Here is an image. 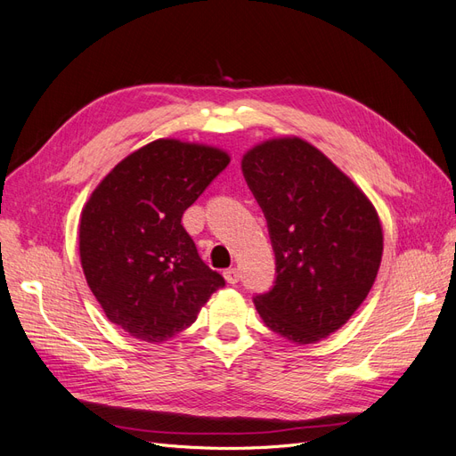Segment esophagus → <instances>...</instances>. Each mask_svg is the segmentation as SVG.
<instances>
[{
  "instance_id": "1",
  "label": "esophagus",
  "mask_w": 456,
  "mask_h": 456,
  "mask_svg": "<svg viewBox=\"0 0 456 456\" xmlns=\"http://www.w3.org/2000/svg\"><path fill=\"white\" fill-rule=\"evenodd\" d=\"M240 270L238 268H228L226 272H224V280L230 283V285H236L238 281H240Z\"/></svg>"
}]
</instances>
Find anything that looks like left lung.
Masks as SVG:
<instances>
[{"mask_svg":"<svg viewBox=\"0 0 456 456\" xmlns=\"http://www.w3.org/2000/svg\"><path fill=\"white\" fill-rule=\"evenodd\" d=\"M241 169L268 220L275 285L255 297L262 322L295 344H315L367 298L382 260L375 205L322 150L300 136L247 150Z\"/></svg>","mask_w":456,"mask_h":456,"instance_id":"8db88e82","label":"left lung"}]
</instances>
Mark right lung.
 Returning <instances> with one entry per match:
<instances>
[{
	"mask_svg": "<svg viewBox=\"0 0 456 456\" xmlns=\"http://www.w3.org/2000/svg\"><path fill=\"white\" fill-rule=\"evenodd\" d=\"M228 163L216 146L158 139L121 159L87 200L81 268L108 320L133 338L169 340L224 287L181 220Z\"/></svg>",
	"mask_w": 456,
	"mask_h": 456,
	"instance_id": "1",
	"label": "right lung"
}]
</instances>
